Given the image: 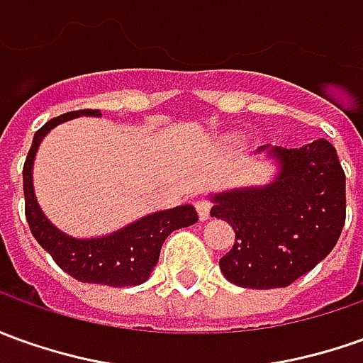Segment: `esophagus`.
<instances>
[{"label":"esophagus","instance_id":"34e87169","mask_svg":"<svg viewBox=\"0 0 363 363\" xmlns=\"http://www.w3.org/2000/svg\"><path fill=\"white\" fill-rule=\"evenodd\" d=\"M196 209L197 215H199V219L206 221V219H209V213H211V201H209V199H197Z\"/></svg>","mask_w":363,"mask_h":363}]
</instances>
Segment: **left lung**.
<instances>
[{
	"label": "left lung",
	"mask_w": 363,
	"mask_h": 363,
	"mask_svg": "<svg viewBox=\"0 0 363 363\" xmlns=\"http://www.w3.org/2000/svg\"><path fill=\"white\" fill-rule=\"evenodd\" d=\"M272 154L282 164L274 184L215 196L211 209L235 231L219 267L243 289L292 284L334 249L346 223V174L328 140Z\"/></svg>",
	"instance_id": "1"
}]
</instances>
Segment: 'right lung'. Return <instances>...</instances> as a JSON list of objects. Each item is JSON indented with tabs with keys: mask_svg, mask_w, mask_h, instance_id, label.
Here are the masks:
<instances>
[{
	"mask_svg": "<svg viewBox=\"0 0 363 363\" xmlns=\"http://www.w3.org/2000/svg\"><path fill=\"white\" fill-rule=\"evenodd\" d=\"M77 116H101V110H72L49 120L35 132L33 144L23 164L25 217L37 243L51 255L52 261L67 274L81 282H94L106 286H136L150 277L160 259L166 237L176 229L194 225L197 211L191 206H182L152 213L136 223L124 227L118 233L101 239H72L57 231L41 213L31 186V167L35 152L43 136L59 122Z\"/></svg>",
	"mask_w": 363,
	"mask_h": 363,
	"instance_id": "obj_1",
	"label": "right lung"
}]
</instances>
